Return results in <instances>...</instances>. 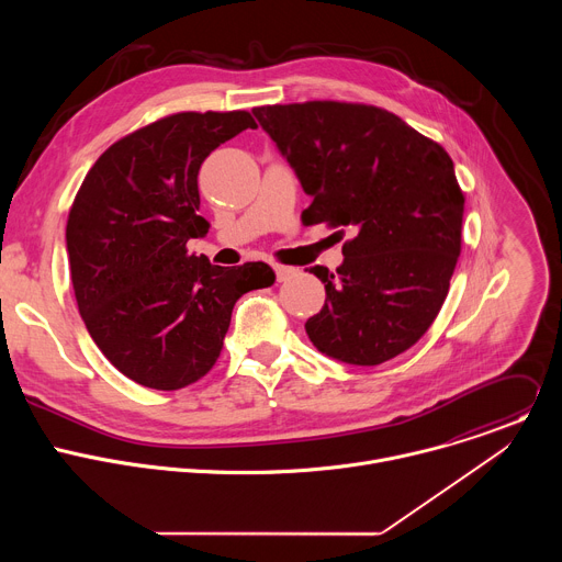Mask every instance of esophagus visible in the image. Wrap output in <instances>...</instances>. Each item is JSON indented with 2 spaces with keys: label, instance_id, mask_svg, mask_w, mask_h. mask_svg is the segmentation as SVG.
I'll return each mask as SVG.
<instances>
[{
  "label": "esophagus",
  "instance_id": "esophagus-1",
  "mask_svg": "<svg viewBox=\"0 0 562 562\" xmlns=\"http://www.w3.org/2000/svg\"><path fill=\"white\" fill-rule=\"evenodd\" d=\"M273 271H276V280H278V282H284V280L297 276V269H293V267H282V265H276Z\"/></svg>",
  "mask_w": 562,
  "mask_h": 562
}]
</instances>
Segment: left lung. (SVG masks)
<instances>
[{
	"label": "left lung",
	"instance_id": "left-lung-1",
	"mask_svg": "<svg viewBox=\"0 0 562 562\" xmlns=\"http://www.w3.org/2000/svg\"><path fill=\"white\" fill-rule=\"evenodd\" d=\"M311 204L302 222L349 226L345 262L306 269L327 300L306 319L313 347L373 367L436 319L460 256L464 198L447 150L397 115L345 102L254 109Z\"/></svg>",
	"mask_w": 562,
	"mask_h": 562
}]
</instances>
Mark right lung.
Listing matches in <instances>:
<instances>
[{
	"mask_svg": "<svg viewBox=\"0 0 562 562\" xmlns=\"http://www.w3.org/2000/svg\"><path fill=\"white\" fill-rule=\"evenodd\" d=\"M256 126L247 111L157 120L104 150L72 202L66 251L79 315L142 386L176 391L206 375L237 297L276 282L265 262L215 267L187 251L209 233L198 215L202 162Z\"/></svg>",
	"mask_w": 562,
	"mask_h": 562,
	"instance_id": "right-lung-1",
	"label": "right lung"
}]
</instances>
